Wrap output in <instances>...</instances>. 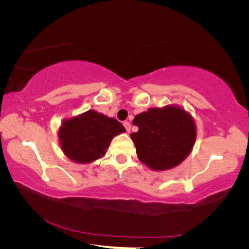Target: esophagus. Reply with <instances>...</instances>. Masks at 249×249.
Segmentation results:
<instances>
[{"mask_svg":"<svg viewBox=\"0 0 249 249\" xmlns=\"http://www.w3.org/2000/svg\"><path fill=\"white\" fill-rule=\"evenodd\" d=\"M123 125H124V127L126 128V130H127V132H129V130H130V123H129V122H127V121L124 122Z\"/></svg>","mask_w":249,"mask_h":249,"instance_id":"34e87169","label":"esophagus"}]
</instances>
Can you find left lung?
I'll return each mask as SVG.
<instances>
[{"label": "left lung", "instance_id": "left-lung-1", "mask_svg": "<svg viewBox=\"0 0 249 249\" xmlns=\"http://www.w3.org/2000/svg\"><path fill=\"white\" fill-rule=\"evenodd\" d=\"M133 124L138 126V132L130 134L138 159L154 170L178 166L195 145V122L181 107L149 108L135 116Z\"/></svg>", "mask_w": 249, "mask_h": 249}]
</instances>
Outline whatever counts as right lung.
Instances as JSON below:
<instances>
[{
  "label": "right lung",
  "instance_id": "obj_1",
  "mask_svg": "<svg viewBox=\"0 0 249 249\" xmlns=\"http://www.w3.org/2000/svg\"><path fill=\"white\" fill-rule=\"evenodd\" d=\"M119 121L95 111L66 120L59 129L61 149L69 159L89 163L103 157L113 137L124 133Z\"/></svg>",
  "mask_w": 249,
  "mask_h": 249
}]
</instances>
